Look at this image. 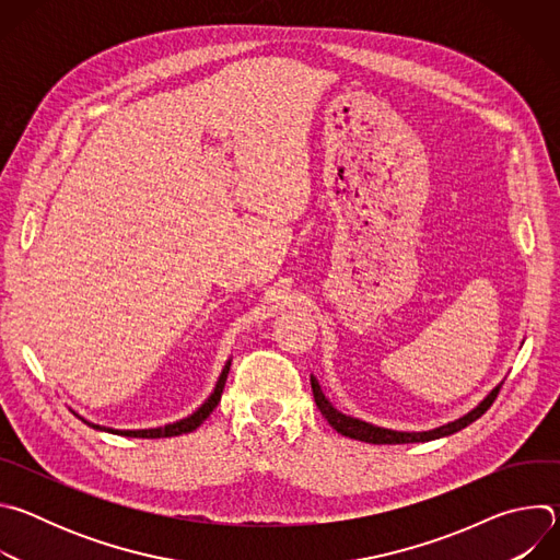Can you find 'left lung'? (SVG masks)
I'll list each match as a JSON object with an SVG mask.
<instances>
[{
    "label": "left lung",
    "mask_w": 560,
    "mask_h": 560,
    "mask_svg": "<svg viewBox=\"0 0 560 560\" xmlns=\"http://www.w3.org/2000/svg\"><path fill=\"white\" fill-rule=\"evenodd\" d=\"M310 383H312V394H314V404L316 408L322 410V415L326 417V421L343 436L348 439H357V441H363V443H374V445H396V443H425V441H434V439H441V436H450L463 428H467L469 423H474L478 417H483L490 406L494 404V398L501 389V383L483 398L481 404H478L474 410H469L467 415L458 417L456 421H450L445 425H439L434 430H425V432H401V430H387V428H378V425H372L368 421H361V419H354V417H348L343 412H339L330 401L328 396L324 394L322 385H318L316 376L312 374L310 376Z\"/></svg>",
    "instance_id": "1"
}]
</instances>
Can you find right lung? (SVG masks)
Listing matches in <instances>:
<instances>
[{
  "instance_id": "right-lung-1",
  "label": "right lung",
  "mask_w": 560,
  "mask_h": 560,
  "mask_svg": "<svg viewBox=\"0 0 560 560\" xmlns=\"http://www.w3.org/2000/svg\"><path fill=\"white\" fill-rule=\"evenodd\" d=\"M230 363H232V359H228L225 361V365H223V370H221V374H219V378H217V385H214V389L210 392V396L206 398V401L192 412V415H188L186 419H179V421H175V423H168V425H164V428H148V430H115V428H106V425H97V423H93V421H89V419H84L82 415H77L74 410H72V415L79 419V421H84L89 428H93V430H100V432H110V434H119V436H130V439H168V436H179V434H188V432H192V430H197L210 415H212V410L219 406V401H221V392H223V385H225V378H228V372H230Z\"/></svg>"
}]
</instances>
